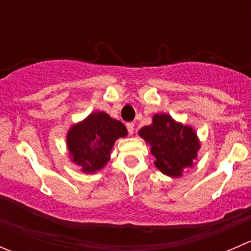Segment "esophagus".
<instances>
[{
    "label": "esophagus",
    "instance_id": "34e87169",
    "mask_svg": "<svg viewBox=\"0 0 251 251\" xmlns=\"http://www.w3.org/2000/svg\"><path fill=\"white\" fill-rule=\"evenodd\" d=\"M126 127H127L128 133H130V135H132L133 130H135V124H133V123H127V124H126Z\"/></svg>",
    "mask_w": 251,
    "mask_h": 251
}]
</instances>
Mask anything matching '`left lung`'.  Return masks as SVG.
Returning a JSON list of instances; mask_svg holds the SVG:
<instances>
[{
	"instance_id": "8db88e82",
	"label": "left lung",
	"mask_w": 251,
	"mask_h": 251,
	"mask_svg": "<svg viewBox=\"0 0 251 251\" xmlns=\"http://www.w3.org/2000/svg\"><path fill=\"white\" fill-rule=\"evenodd\" d=\"M140 135L151 144V153L155 158L154 164L163 174L178 177L193 166L199 142L189 126L176 123L166 114H156L153 124L142 127Z\"/></svg>"
}]
</instances>
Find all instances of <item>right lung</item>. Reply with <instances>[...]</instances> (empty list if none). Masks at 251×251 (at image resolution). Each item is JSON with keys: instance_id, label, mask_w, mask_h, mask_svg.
Instances as JSON below:
<instances>
[{"instance_id": "add662e5", "label": "right lung", "mask_w": 251, "mask_h": 251, "mask_svg": "<svg viewBox=\"0 0 251 251\" xmlns=\"http://www.w3.org/2000/svg\"><path fill=\"white\" fill-rule=\"evenodd\" d=\"M126 135L127 130L123 123L98 111L70 128L68 149L73 161L82 168L83 173H95L109 160L114 142Z\"/></svg>"}]
</instances>
